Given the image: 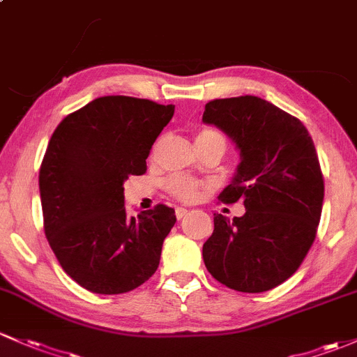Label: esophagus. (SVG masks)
<instances>
[{
	"label": "esophagus",
	"instance_id": "1",
	"mask_svg": "<svg viewBox=\"0 0 357 357\" xmlns=\"http://www.w3.org/2000/svg\"><path fill=\"white\" fill-rule=\"evenodd\" d=\"M186 213H188V210H186V208H183V207L176 208V217H178V219H183V217H186Z\"/></svg>",
	"mask_w": 357,
	"mask_h": 357
}]
</instances>
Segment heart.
I'll return each mask as SVG.
<instances>
[{"label": "heart", "instance_id": "b5f03b06", "mask_svg": "<svg viewBox=\"0 0 357 357\" xmlns=\"http://www.w3.org/2000/svg\"><path fill=\"white\" fill-rule=\"evenodd\" d=\"M213 137H220V135L212 130H204L197 135V140H207V138H213ZM166 188L169 193H171L172 197L178 198V200L195 202L197 198H200L204 185H202L200 181H197V179L188 178V176H171V178L166 181Z\"/></svg>", "mask_w": 357, "mask_h": 357}]
</instances>
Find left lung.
I'll list each match as a JSON object with an SVG mask.
<instances>
[{"instance_id": "8db88e82", "label": "left lung", "mask_w": 357, "mask_h": 357, "mask_svg": "<svg viewBox=\"0 0 357 357\" xmlns=\"http://www.w3.org/2000/svg\"><path fill=\"white\" fill-rule=\"evenodd\" d=\"M202 121L239 150L219 200L246 208L232 220L213 213L205 267L234 291H270L299 268L317 236L325 186L313 140L298 118L255 96L210 100Z\"/></svg>"}]
</instances>
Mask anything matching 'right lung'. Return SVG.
Here are the masks:
<instances>
[{
    "label": "right lung",
    "mask_w": 357,
    "mask_h": 357,
    "mask_svg": "<svg viewBox=\"0 0 357 357\" xmlns=\"http://www.w3.org/2000/svg\"><path fill=\"white\" fill-rule=\"evenodd\" d=\"M174 106L106 96L66 116L39 172L44 231L63 270L96 294H123L155 273L174 208L126 215L123 185L147 171Z\"/></svg>",
    "instance_id": "right-lung-1"
}]
</instances>
